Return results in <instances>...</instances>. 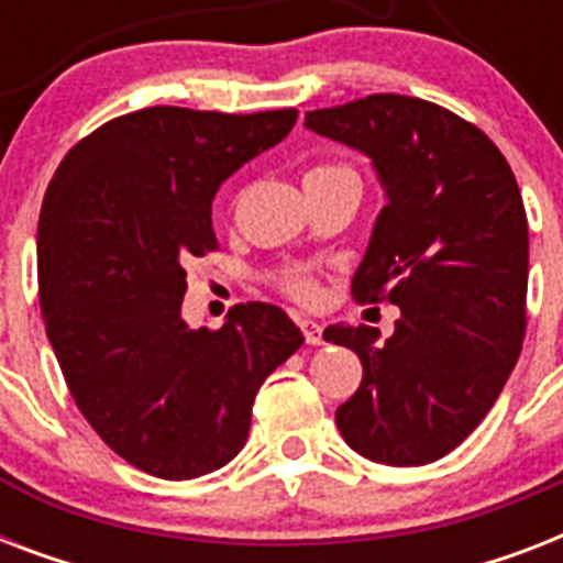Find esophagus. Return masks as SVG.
I'll use <instances>...</instances> for the list:
<instances>
[{
    "label": "esophagus",
    "instance_id": "esophagus-1",
    "mask_svg": "<svg viewBox=\"0 0 563 563\" xmlns=\"http://www.w3.org/2000/svg\"><path fill=\"white\" fill-rule=\"evenodd\" d=\"M300 330H303V339H307V344L324 342V327L318 324V321H309V318H303V321H300Z\"/></svg>",
    "mask_w": 563,
    "mask_h": 563
}]
</instances>
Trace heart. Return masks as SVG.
Here are the masks:
<instances>
[{"label":"heart","mask_w":563,"mask_h":563,"mask_svg":"<svg viewBox=\"0 0 563 563\" xmlns=\"http://www.w3.org/2000/svg\"><path fill=\"white\" fill-rule=\"evenodd\" d=\"M335 172H351L344 166H318L307 175V178H324V175H335ZM277 289L286 295V298L298 300V303H316L321 298V283L309 268H286V272L277 277Z\"/></svg>","instance_id":"obj_1"}]
</instances>
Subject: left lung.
I'll use <instances>...</instances> for the list:
<instances>
[{
	"mask_svg": "<svg viewBox=\"0 0 563 563\" xmlns=\"http://www.w3.org/2000/svg\"><path fill=\"white\" fill-rule=\"evenodd\" d=\"M307 128L374 161L388 203L351 291L400 307L385 344L374 327H327V342L362 360L360 388L335 409L339 432L371 462H435L479 427L523 347L520 187L485 131L432 101L374 92L309 110Z\"/></svg>",
	"mask_w": 563,
	"mask_h": 563,
	"instance_id": "8db88e82",
	"label": "left lung"
}]
</instances>
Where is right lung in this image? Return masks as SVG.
I'll list each match as a JSON object with an SVG mask.
<instances>
[{
    "label": "right lung",
    "mask_w": 563,
    "mask_h": 563,
    "mask_svg": "<svg viewBox=\"0 0 563 563\" xmlns=\"http://www.w3.org/2000/svg\"><path fill=\"white\" fill-rule=\"evenodd\" d=\"M298 110L145 108L75 143L37 224L46 335L75 406L128 464L195 479L245 446L265 376L303 335L280 307L239 303L189 330L187 260L219 251L221 180L289 134Z\"/></svg>",
    "instance_id": "obj_1"
}]
</instances>
